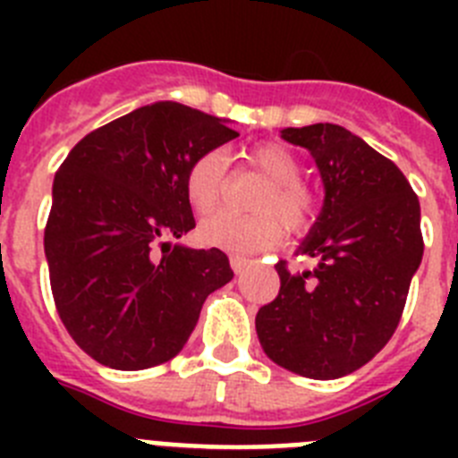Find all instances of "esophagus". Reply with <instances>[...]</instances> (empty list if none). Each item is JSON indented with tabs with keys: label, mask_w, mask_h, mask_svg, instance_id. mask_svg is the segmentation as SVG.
Masks as SVG:
<instances>
[{
	"label": "esophagus",
	"mask_w": 458,
	"mask_h": 458,
	"mask_svg": "<svg viewBox=\"0 0 458 458\" xmlns=\"http://www.w3.org/2000/svg\"><path fill=\"white\" fill-rule=\"evenodd\" d=\"M229 264H232L233 273H236V275H241L242 270H245V268H250V266H252V261H250V259H245V257H238V254H233V257L229 259Z\"/></svg>",
	"instance_id": "obj_1"
}]
</instances>
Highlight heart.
<instances>
[{
  "label": "heart",
  "mask_w": 458,
  "mask_h": 458,
  "mask_svg": "<svg viewBox=\"0 0 458 458\" xmlns=\"http://www.w3.org/2000/svg\"><path fill=\"white\" fill-rule=\"evenodd\" d=\"M245 163L268 181V188L259 194L254 213L257 217H236L217 213L199 225V238L225 252L252 254L268 250L282 241L286 232L307 229L314 217V197L301 183V160L282 144H259L250 148ZM225 190V156L220 151L201 153L185 174V197L194 213L208 216L220 206Z\"/></svg>",
  "instance_id": "b5f03b06"
}]
</instances>
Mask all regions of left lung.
Masks as SVG:
<instances>
[{"label": "left lung", "mask_w": 458, "mask_h": 458, "mask_svg": "<svg viewBox=\"0 0 458 458\" xmlns=\"http://www.w3.org/2000/svg\"><path fill=\"white\" fill-rule=\"evenodd\" d=\"M311 153L326 199L298 254L317 261L291 273L275 266L279 293L257 314L275 365L330 380L367 365L394 335L424 252L420 201L392 160L342 125L284 128Z\"/></svg>", "instance_id": "obj_1"}]
</instances>
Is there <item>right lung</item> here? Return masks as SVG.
<instances>
[{
    "instance_id": "obj_1",
    "label": "right lung",
    "mask_w": 458,
    "mask_h": 458,
    "mask_svg": "<svg viewBox=\"0 0 458 458\" xmlns=\"http://www.w3.org/2000/svg\"><path fill=\"white\" fill-rule=\"evenodd\" d=\"M236 137L217 116L165 100L89 132L62 163L46 225L50 286L68 335L96 362L163 365L206 298L232 282L225 252L172 241L194 229L190 165Z\"/></svg>"
}]
</instances>
